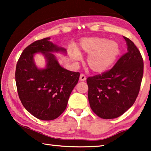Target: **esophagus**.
<instances>
[{"label": "esophagus", "instance_id": "1", "mask_svg": "<svg viewBox=\"0 0 151 151\" xmlns=\"http://www.w3.org/2000/svg\"><path fill=\"white\" fill-rule=\"evenodd\" d=\"M86 80V76L83 74H81L80 75V81H84Z\"/></svg>", "mask_w": 151, "mask_h": 151}]
</instances>
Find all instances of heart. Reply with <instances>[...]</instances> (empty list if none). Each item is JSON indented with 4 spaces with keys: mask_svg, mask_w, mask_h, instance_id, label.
<instances>
[{
    "mask_svg": "<svg viewBox=\"0 0 151 151\" xmlns=\"http://www.w3.org/2000/svg\"><path fill=\"white\" fill-rule=\"evenodd\" d=\"M87 54V65L95 73H100L107 70L118 59L120 47L115 41L104 37H91L83 40L78 50H71L70 56L75 60L81 58L80 53Z\"/></svg>",
    "mask_w": 151,
    "mask_h": 151,
    "instance_id": "b5f03b06",
    "label": "heart"
}]
</instances>
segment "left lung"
Returning a JSON list of instances; mask_svg holds the SVG:
<instances>
[{"label": "left lung", "instance_id": "8db88e82", "mask_svg": "<svg viewBox=\"0 0 151 151\" xmlns=\"http://www.w3.org/2000/svg\"><path fill=\"white\" fill-rule=\"evenodd\" d=\"M124 37L128 52L111 69L87 79L91 108L103 119L122 116L132 106L139 93L144 71L143 59L133 42Z\"/></svg>", "mask_w": 151, "mask_h": 151}]
</instances>
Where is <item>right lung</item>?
Listing matches in <instances>:
<instances>
[{
  "label": "right lung",
  "instance_id": "right-lung-1",
  "mask_svg": "<svg viewBox=\"0 0 151 151\" xmlns=\"http://www.w3.org/2000/svg\"><path fill=\"white\" fill-rule=\"evenodd\" d=\"M50 37L37 40L24 49L16 66L15 81L19 97L27 111L42 120H52L66 109L72 91L80 73L63 68L50 52L66 50L51 42ZM42 52L47 60V68L40 70L32 56Z\"/></svg>",
  "mask_w": 151,
  "mask_h": 151
}]
</instances>
